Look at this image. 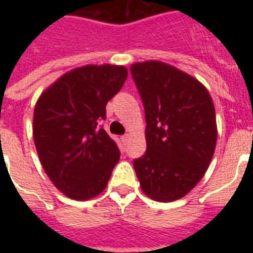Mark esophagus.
Instances as JSON below:
<instances>
[{
	"instance_id": "esophagus-1",
	"label": "esophagus",
	"mask_w": 253,
	"mask_h": 253,
	"mask_svg": "<svg viewBox=\"0 0 253 253\" xmlns=\"http://www.w3.org/2000/svg\"><path fill=\"white\" fill-rule=\"evenodd\" d=\"M128 139H130V135H128V134H125V135L122 137V142L126 145V143L128 142Z\"/></svg>"
}]
</instances>
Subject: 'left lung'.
<instances>
[{
	"label": "left lung",
	"instance_id": "left-lung-1",
	"mask_svg": "<svg viewBox=\"0 0 253 253\" xmlns=\"http://www.w3.org/2000/svg\"><path fill=\"white\" fill-rule=\"evenodd\" d=\"M130 72L146 119V152L132 163L138 180L153 201H177L198 184L212 159V100L198 80L167 63H134Z\"/></svg>",
	"mask_w": 253,
	"mask_h": 253
}]
</instances>
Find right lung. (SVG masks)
Instances as JSON below:
<instances>
[{
	"mask_svg": "<svg viewBox=\"0 0 253 253\" xmlns=\"http://www.w3.org/2000/svg\"><path fill=\"white\" fill-rule=\"evenodd\" d=\"M126 78L123 66L78 67L63 74L36 103L34 139L42 167L72 199L99 195L119 161L118 145L99 125Z\"/></svg>",
	"mask_w": 253,
	"mask_h": 253,
	"instance_id": "1",
	"label": "right lung"
}]
</instances>
